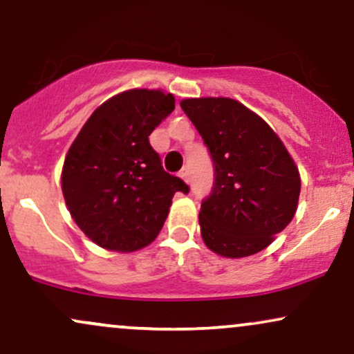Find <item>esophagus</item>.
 <instances>
[{"mask_svg": "<svg viewBox=\"0 0 354 354\" xmlns=\"http://www.w3.org/2000/svg\"><path fill=\"white\" fill-rule=\"evenodd\" d=\"M180 176L183 178V180H185L186 183H191V174H189V168H183L181 169V173H180Z\"/></svg>", "mask_w": 354, "mask_h": 354, "instance_id": "obj_1", "label": "esophagus"}]
</instances>
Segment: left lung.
<instances>
[{
	"mask_svg": "<svg viewBox=\"0 0 354 354\" xmlns=\"http://www.w3.org/2000/svg\"><path fill=\"white\" fill-rule=\"evenodd\" d=\"M207 145L214 186L199 211L204 244L221 257L261 252L293 219L300 173L263 118L227 97L181 100Z\"/></svg>",
	"mask_w": 354,
	"mask_h": 354,
	"instance_id": "left-lung-1",
	"label": "left lung"
}]
</instances>
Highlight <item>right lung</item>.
I'll use <instances>...</instances> for the list:
<instances>
[{
	"mask_svg": "<svg viewBox=\"0 0 354 354\" xmlns=\"http://www.w3.org/2000/svg\"><path fill=\"white\" fill-rule=\"evenodd\" d=\"M174 110L160 88H131L95 109L64 160L61 185L80 231L113 252H135L156 239L181 178L161 166L148 136Z\"/></svg>",
	"mask_w": 354,
	"mask_h": 354,
	"instance_id": "1",
	"label": "right lung"
}]
</instances>
